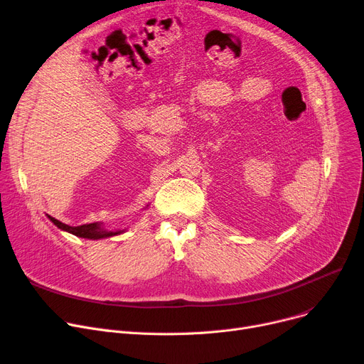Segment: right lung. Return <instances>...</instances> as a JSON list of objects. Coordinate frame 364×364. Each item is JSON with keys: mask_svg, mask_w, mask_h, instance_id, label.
<instances>
[{"mask_svg": "<svg viewBox=\"0 0 364 364\" xmlns=\"http://www.w3.org/2000/svg\"><path fill=\"white\" fill-rule=\"evenodd\" d=\"M48 219L61 230L70 232L79 238H88V240H101V238H110L114 237V235H120L122 230H107L104 229L100 223H90V225H82V226H69L66 223H61L60 220L48 216Z\"/></svg>", "mask_w": 364, "mask_h": 364, "instance_id": "right-lung-1", "label": "right lung"}]
</instances>
